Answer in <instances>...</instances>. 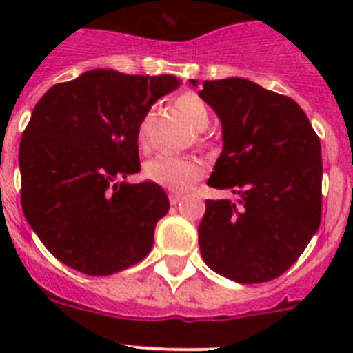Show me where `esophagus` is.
Returning a JSON list of instances; mask_svg holds the SVG:
<instances>
[{
  "mask_svg": "<svg viewBox=\"0 0 353 353\" xmlns=\"http://www.w3.org/2000/svg\"><path fill=\"white\" fill-rule=\"evenodd\" d=\"M180 199H182V194H180V192H171V194H170V203L171 205H179Z\"/></svg>",
  "mask_w": 353,
  "mask_h": 353,
  "instance_id": "1",
  "label": "esophagus"
}]
</instances>
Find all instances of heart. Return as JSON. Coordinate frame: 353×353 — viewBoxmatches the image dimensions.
Listing matches in <instances>:
<instances>
[{
	"instance_id": "obj_1",
	"label": "heart",
	"mask_w": 353,
	"mask_h": 353,
	"mask_svg": "<svg viewBox=\"0 0 353 353\" xmlns=\"http://www.w3.org/2000/svg\"><path fill=\"white\" fill-rule=\"evenodd\" d=\"M174 105L194 129L203 130L210 123V108L198 93H182V95L176 97ZM205 139H207V136H201V141H205ZM138 141L141 146H145L148 141V117H143L141 123H139ZM205 171H207V168L198 159L180 157V155L171 154H159L145 164L146 179L152 180L157 185L171 189V191H185L203 176Z\"/></svg>"
}]
</instances>
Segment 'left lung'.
I'll use <instances>...</instances> for the list:
<instances>
[{
	"label": "left lung",
	"mask_w": 353,
	"mask_h": 353,
	"mask_svg": "<svg viewBox=\"0 0 353 353\" xmlns=\"http://www.w3.org/2000/svg\"><path fill=\"white\" fill-rule=\"evenodd\" d=\"M199 97L223 123L224 146L208 185L240 196L239 203L205 201L201 256L232 281H272L299 260L320 226V138L297 102L252 81H203Z\"/></svg>",
	"instance_id": "8db88e82"
}]
</instances>
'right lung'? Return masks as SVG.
<instances>
[{"instance_id":"add662e5","label":"right lung","mask_w":353,"mask_h":353,"mask_svg":"<svg viewBox=\"0 0 353 353\" xmlns=\"http://www.w3.org/2000/svg\"><path fill=\"white\" fill-rule=\"evenodd\" d=\"M174 76L108 68L54 84L37 102L19 146L21 205L52 256L88 276L139 263L170 199L154 182L118 183L141 170L138 129Z\"/></svg>"}]
</instances>
